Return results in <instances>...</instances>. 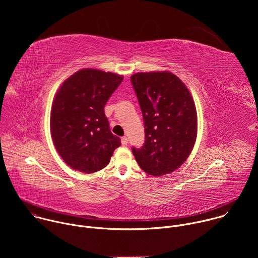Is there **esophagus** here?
I'll return each mask as SVG.
<instances>
[{
    "mask_svg": "<svg viewBox=\"0 0 258 258\" xmlns=\"http://www.w3.org/2000/svg\"><path fill=\"white\" fill-rule=\"evenodd\" d=\"M127 143H128V140H127V138H126V137L121 138V144H122L123 146H126V145H127Z\"/></svg>",
    "mask_w": 258,
    "mask_h": 258,
    "instance_id": "obj_1",
    "label": "esophagus"
}]
</instances>
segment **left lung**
Wrapping results in <instances>:
<instances>
[{
	"label": "left lung",
	"instance_id": "left-lung-1",
	"mask_svg": "<svg viewBox=\"0 0 258 258\" xmlns=\"http://www.w3.org/2000/svg\"><path fill=\"white\" fill-rule=\"evenodd\" d=\"M131 82L145 127V143L141 148L133 147V154L147 173L172 172L187 160L196 142L193 98L185 84L168 71L136 73Z\"/></svg>",
	"mask_w": 258,
	"mask_h": 258
}]
</instances>
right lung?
<instances>
[{
    "label": "right lung",
    "instance_id": "add662e5",
    "mask_svg": "<svg viewBox=\"0 0 258 258\" xmlns=\"http://www.w3.org/2000/svg\"><path fill=\"white\" fill-rule=\"evenodd\" d=\"M122 80L115 73L82 69L58 90L51 110V134L56 150L71 168L99 171L121 145L110 131L104 106Z\"/></svg>",
    "mask_w": 258,
    "mask_h": 258
}]
</instances>
